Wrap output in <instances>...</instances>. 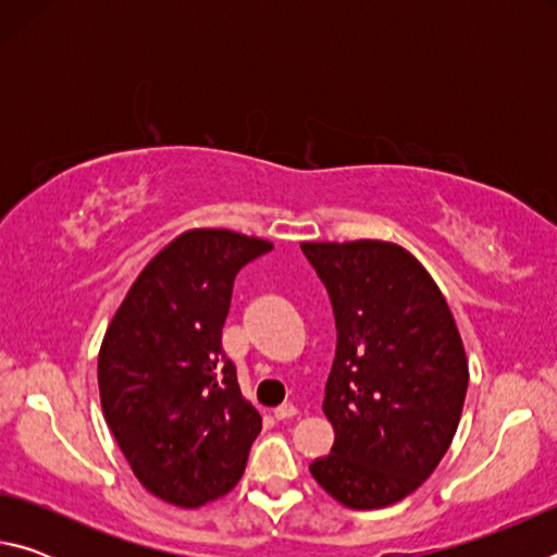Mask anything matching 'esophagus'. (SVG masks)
Masks as SVG:
<instances>
[{
  "label": "esophagus",
  "instance_id": "obj_1",
  "mask_svg": "<svg viewBox=\"0 0 557 557\" xmlns=\"http://www.w3.org/2000/svg\"><path fill=\"white\" fill-rule=\"evenodd\" d=\"M299 410L295 408V405L292 403H285V405H280V408H275V420H289V418H295Z\"/></svg>",
  "mask_w": 557,
  "mask_h": 557
}]
</instances>
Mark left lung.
Listing matches in <instances>:
<instances>
[{"label":"left lung","mask_w":557,"mask_h":557,"mask_svg":"<svg viewBox=\"0 0 557 557\" xmlns=\"http://www.w3.org/2000/svg\"><path fill=\"white\" fill-rule=\"evenodd\" d=\"M336 319L324 391L334 447L309 471L338 504L400 502L435 471L455 437L469 383L447 299L395 243H301Z\"/></svg>","instance_id":"obj_1"}]
</instances>
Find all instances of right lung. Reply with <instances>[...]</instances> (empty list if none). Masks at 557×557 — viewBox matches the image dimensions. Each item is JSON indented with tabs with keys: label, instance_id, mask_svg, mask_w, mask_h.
I'll return each instance as SVG.
<instances>
[{
	"label": "right lung",
	"instance_id": "1",
	"mask_svg": "<svg viewBox=\"0 0 557 557\" xmlns=\"http://www.w3.org/2000/svg\"><path fill=\"white\" fill-rule=\"evenodd\" d=\"M272 243L194 228L147 262L102 338V414L149 494L196 508L238 484L262 430L221 334L233 280Z\"/></svg>",
	"mask_w": 557,
	"mask_h": 557
}]
</instances>
